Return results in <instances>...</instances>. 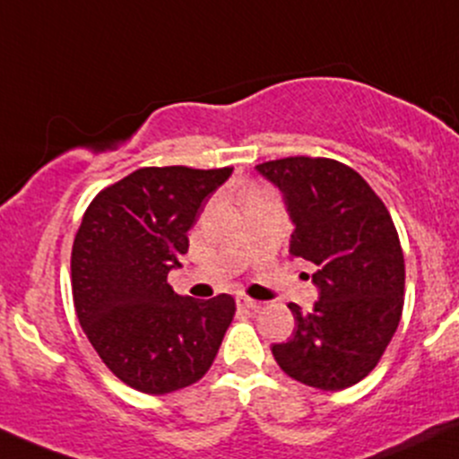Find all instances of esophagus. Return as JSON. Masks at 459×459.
<instances>
[{
	"instance_id": "34e87169",
	"label": "esophagus",
	"mask_w": 459,
	"mask_h": 459,
	"mask_svg": "<svg viewBox=\"0 0 459 459\" xmlns=\"http://www.w3.org/2000/svg\"><path fill=\"white\" fill-rule=\"evenodd\" d=\"M235 303H238L239 309H261L259 300L248 299V296H238V299H235Z\"/></svg>"
}]
</instances>
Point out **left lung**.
I'll use <instances>...</instances> for the list:
<instances>
[{"label": "left lung", "instance_id": "1", "mask_svg": "<svg viewBox=\"0 0 459 459\" xmlns=\"http://www.w3.org/2000/svg\"><path fill=\"white\" fill-rule=\"evenodd\" d=\"M283 194L294 233L290 255L314 264V311L294 314V335L272 344L285 375L344 390L379 364L403 314L405 261L385 204L349 165L287 156L256 165Z\"/></svg>", "mask_w": 459, "mask_h": 459}]
</instances>
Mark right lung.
Returning a JSON list of instances; mask_svg holds the SVG:
<instances>
[{"instance_id": "obj_1", "label": "right lung", "mask_w": 459, "mask_h": 459, "mask_svg": "<svg viewBox=\"0 0 459 459\" xmlns=\"http://www.w3.org/2000/svg\"><path fill=\"white\" fill-rule=\"evenodd\" d=\"M233 168H141L102 189L72 250L80 326L117 379L169 394L203 379L233 322V296H178L168 283L189 229Z\"/></svg>"}]
</instances>
